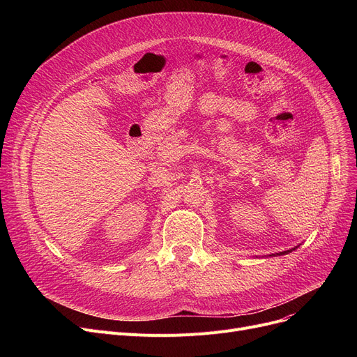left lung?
I'll list each match as a JSON object with an SVG mask.
<instances>
[{
	"label": "left lung",
	"mask_w": 357,
	"mask_h": 357,
	"mask_svg": "<svg viewBox=\"0 0 357 357\" xmlns=\"http://www.w3.org/2000/svg\"><path fill=\"white\" fill-rule=\"evenodd\" d=\"M296 248H294V249H291V250H287V252H280V253H278V255H280V256H282V255H288V253H291L292 250H295Z\"/></svg>",
	"instance_id": "8db88e82"
}]
</instances>
